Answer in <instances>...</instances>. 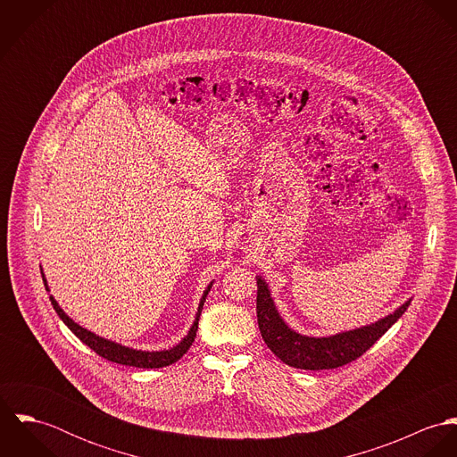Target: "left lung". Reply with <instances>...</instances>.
<instances>
[{"label": "left lung", "instance_id": "1", "mask_svg": "<svg viewBox=\"0 0 457 457\" xmlns=\"http://www.w3.org/2000/svg\"><path fill=\"white\" fill-rule=\"evenodd\" d=\"M411 297L377 322L330 336H308L294 330L279 315L265 278L257 274V319L265 345L285 364L299 370H332L359 359L391 328L410 306Z\"/></svg>", "mask_w": 457, "mask_h": 457}]
</instances>
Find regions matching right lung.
Instances as JSON below:
<instances>
[{
    "mask_svg": "<svg viewBox=\"0 0 457 457\" xmlns=\"http://www.w3.org/2000/svg\"><path fill=\"white\" fill-rule=\"evenodd\" d=\"M42 267V265H40ZM42 270V279H44V285H46V290L49 292V299H51V304L53 308L56 310L58 317L63 320L65 324L84 345H87L93 352H96L100 357L111 361V362H116V364H123V366H133V368H145V370H153V368H163V366H169V364H174L176 361H179L187 352L188 348L192 346V343L195 341L196 328H198V319H200V313H202V308H204V303H205V297L212 287L214 281H211L200 301H198V308H196L195 319H194V324L188 328L187 336L178 343L174 345L172 348H167V350H138V348H131L127 345H121V343H116L112 339H107V337H102L98 334H95L93 330L86 328V327L79 326L75 320H71L63 308L60 306V303L54 299V295L51 294V288H49V283H47V278L44 274V269Z\"/></svg>",
    "mask_w": 457,
    "mask_h": 457,
    "instance_id": "1",
    "label": "right lung"
}]
</instances>
